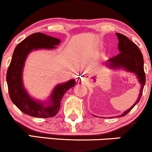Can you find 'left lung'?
I'll use <instances>...</instances> for the list:
<instances>
[{
	"instance_id": "8db88e82",
	"label": "left lung",
	"mask_w": 152,
	"mask_h": 152,
	"mask_svg": "<svg viewBox=\"0 0 152 152\" xmlns=\"http://www.w3.org/2000/svg\"><path fill=\"white\" fill-rule=\"evenodd\" d=\"M115 34L118 39V48L119 49L120 53L108 59V66L112 68L124 67L126 70L135 73L137 77L139 78V83L141 84L140 94L137 100L131 108L124 112L121 115H118L119 117H122L131 111V109L140 100L145 83H146V75H145L144 69L143 55L138 46L135 43L131 42L126 36L119 33H116Z\"/></svg>"
}]
</instances>
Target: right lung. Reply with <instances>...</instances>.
Masks as SVG:
<instances>
[{
  "label": "right lung",
  "mask_w": 152,
  "mask_h": 152,
  "mask_svg": "<svg viewBox=\"0 0 152 152\" xmlns=\"http://www.w3.org/2000/svg\"><path fill=\"white\" fill-rule=\"evenodd\" d=\"M59 43V39L42 33H34L20 42L14 49L6 74L8 93L13 103L26 115L37 118L54 117L60 108L61 100L64 93L75 85V80H71L64 84L56 86L48 105L31 98L23 86L22 71L28 54L33 49L56 48L55 46Z\"/></svg>",
  "instance_id": "right-lung-1"
}]
</instances>
